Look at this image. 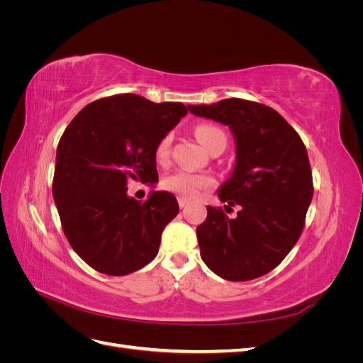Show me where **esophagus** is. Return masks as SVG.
Returning <instances> with one entry per match:
<instances>
[{
    "mask_svg": "<svg viewBox=\"0 0 363 363\" xmlns=\"http://www.w3.org/2000/svg\"><path fill=\"white\" fill-rule=\"evenodd\" d=\"M191 201L189 200H186V199H183V196H180L179 199V206H180V208H183V207H186L188 206Z\"/></svg>",
    "mask_w": 363,
    "mask_h": 363,
    "instance_id": "obj_1",
    "label": "esophagus"
}]
</instances>
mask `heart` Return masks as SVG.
<instances>
[{
    "mask_svg": "<svg viewBox=\"0 0 363 363\" xmlns=\"http://www.w3.org/2000/svg\"><path fill=\"white\" fill-rule=\"evenodd\" d=\"M195 136L199 140L211 151L218 144H227V138L224 131L212 124H201L195 128ZM171 145H172V136L167 135L163 136L155 150L156 162L160 164H167L171 157ZM163 186L168 191L177 194L183 199H194V196L200 195L203 191L213 189L216 186L215 177L211 174H195L188 171H175L163 179Z\"/></svg>",
    "mask_w": 363,
    "mask_h": 363,
    "instance_id": "heart-1",
    "label": "heart"
}]
</instances>
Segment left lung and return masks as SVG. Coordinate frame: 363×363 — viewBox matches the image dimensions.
<instances>
[{
	"instance_id": "1",
	"label": "left lung",
	"mask_w": 363,
	"mask_h": 363,
	"mask_svg": "<svg viewBox=\"0 0 363 363\" xmlns=\"http://www.w3.org/2000/svg\"><path fill=\"white\" fill-rule=\"evenodd\" d=\"M196 116L225 124L236 139L235 171L219 199L239 206L235 218L207 206L196 227L200 255L216 276L247 281L288 256L304 228L313 195L312 169L300 135L274 108L242 98L188 106Z\"/></svg>"
}]
</instances>
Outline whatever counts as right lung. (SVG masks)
I'll list each match as a JSON object with an SVG mask.
<instances>
[{"mask_svg":"<svg viewBox=\"0 0 363 363\" xmlns=\"http://www.w3.org/2000/svg\"><path fill=\"white\" fill-rule=\"evenodd\" d=\"M186 113L182 103L118 94L87 104L63 131L52 196L69 245L95 271L127 276L157 256L179 203L169 192L130 199L127 183L159 180L156 145Z\"/></svg>","mask_w":363,"mask_h":363,"instance_id":"right-lung-1","label":"right lung"}]
</instances>
